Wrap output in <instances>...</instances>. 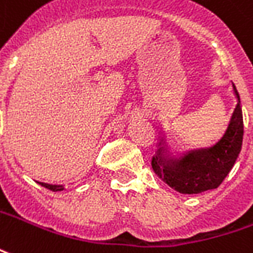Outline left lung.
<instances>
[{
  "instance_id": "1",
  "label": "left lung",
  "mask_w": 253,
  "mask_h": 253,
  "mask_svg": "<svg viewBox=\"0 0 253 253\" xmlns=\"http://www.w3.org/2000/svg\"><path fill=\"white\" fill-rule=\"evenodd\" d=\"M237 106L232 114L226 131L216 145L209 149L189 151L178 160H171L160 136L157 150L151 158V168L170 188L182 194H197L218 188L229 174L241 151L244 123L240 96L233 84Z\"/></svg>"
}]
</instances>
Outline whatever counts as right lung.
<instances>
[{"instance_id":"1","label":"right lung","mask_w":253,"mask_h":253,"mask_svg":"<svg viewBox=\"0 0 253 253\" xmlns=\"http://www.w3.org/2000/svg\"><path fill=\"white\" fill-rule=\"evenodd\" d=\"M41 186H44V188L49 189L52 192H60V190H63L64 186L63 185H49V184H44V182H40Z\"/></svg>"}]
</instances>
